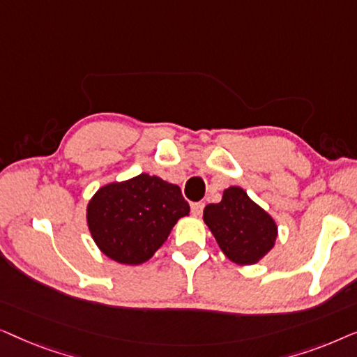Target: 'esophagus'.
I'll list each match as a JSON object with an SVG mask.
<instances>
[{"label":"esophagus","mask_w":357,"mask_h":357,"mask_svg":"<svg viewBox=\"0 0 357 357\" xmlns=\"http://www.w3.org/2000/svg\"><path fill=\"white\" fill-rule=\"evenodd\" d=\"M203 208H204V203H193V204H192V214H193V216H195V218L202 216Z\"/></svg>","instance_id":"obj_1"}]
</instances>
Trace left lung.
<instances>
[{
	"label": "left lung",
	"instance_id": "obj_1",
	"mask_svg": "<svg viewBox=\"0 0 357 357\" xmlns=\"http://www.w3.org/2000/svg\"><path fill=\"white\" fill-rule=\"evenodd\" d=\"M203 221L224 255L238 266L255 265L276 243V221L237 185L224 190L221 202L204 208Z\"/></svg>",
	"mask_w": 357,
	"mask_h": 357
}]
</instances>
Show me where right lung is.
I'll return each mask as SVG.
<instances>
[{
    "mask_svg": "<svg viewBox=\"0 0 357 357\" xmlns=\"http://www.w3.org/2000/svg\"><path fill=\"white\" fill-rule=\"evenodd\" d=\"M188 214L178 185L143 172L102 185L87 203L86 222L105 257L135 266L151 260L178 219Z\"/></svg>",
    "mask_w": 357,
    "mask_h": 357,
    "instance_id": "right-lung-1",
    "label": "right lung"
}]
</instances>
